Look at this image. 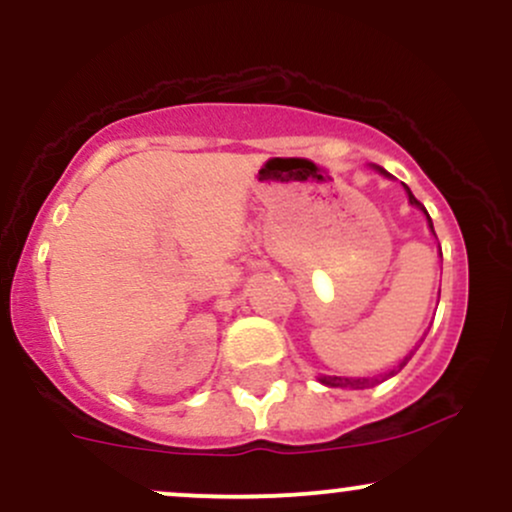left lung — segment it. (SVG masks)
Returning <instances> with one entry per match:
<instances>
[{
    "mask_svg": "<svg viewBox=\"0 0 512 512\" xmlns=\"http://www.w3.org/2000/svg\"><path fill=\"white\" fill-rule=\"evenodd\" d=\"M383 173H385V170H383ZM404 190H407L409 202L414 204V207H421V209H424V214H426V219H428V226H431V231H433V221H431V216H428V211H426L424 204H421L419 199H416L414 195H411V190H409L407 185H404ZM440 255H443V252H440ZM421 342H424V339H421ZM409 358H411V356H407V361H409ZM407 361H402V366H399L397 370H402L404 366H407ZM397 370H390V373H387V378H390V375H395ZM320 380H322V383H325V385H330V387H370V385L380 383L378 378H375V380H368V378H320Z\"/></svg>",
    "mask_w": 512,
    "mask_h": 512,
    "instance_id": "8db88e82",
    "label": "left lung"
}]
</instances>
